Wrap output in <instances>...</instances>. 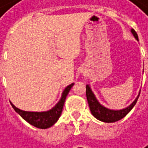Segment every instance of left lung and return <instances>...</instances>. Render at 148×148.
I'll return each instance as SVG.
<instances>
[{"label": "left lung", "instance_id": "1", "mask_svg": "<svg viewBox=\"0 0 148 148\" xmlns=\"http://www.w3.org/2000/svg\"><path fill=\"white\" fill-rule=\"evenodd\" d=\"M131 32L133 34L134 38L138 41V35H137L136 32L133 29H132ZM139 94H140V91L137 96V98L127 108H123V109H118V110L110 109V108H108L102 106L99 102V101L96 99L94 93L92 92L90 86L86 85V98H87V101H88V105H89V108L91 110V113L95 118H97L98 120L104 122V123H114V122L119 121L122 118H123L131 111L132 108L135 106V104L139 97Z\"/></svg>", "mask_w": 148, "mask_h": 148}]
</instances>
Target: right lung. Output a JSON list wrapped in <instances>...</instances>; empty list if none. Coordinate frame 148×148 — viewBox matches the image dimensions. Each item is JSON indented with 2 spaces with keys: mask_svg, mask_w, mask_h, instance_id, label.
I'll return each instance as SVG.
<instances>
[{
  "mask_svg": "<svg viewBox=\"0 0 148 148\" xmlns=\"http://www.w3.org/2000/svg\"><path fill=\"white\" fill-rule=\"evenodd\" d=\"M73 85H74V83L69 85L63 90L60 101L56 103V105L54 108L47 110V111H43V112L25 111V110H21V109L17 108L11 102H10V104H11L12 108L15 109V111L17 114H19L30 124L33 125V126H35L37 128H40V129H47L52 126V125H54L57 122L59 117L61 116L66 97H67V95H68L70 90L71 89V87L73 86Z\"/></svg>",
  "mask_w": 148,
  "mask_h": 148,
  "instance_id": "right-lung-1",
  "label": "right lung"
}]
</instances>
